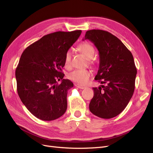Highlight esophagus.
Here are the masks:
<instances>
[{"instance_id":"1","label":"esophagus","mask_w":153,"mask_h":153,"mask_svg":"<svg viewBox=\"0 0 153 153\" xmlns=\"http://www.w3.org/2000/svg\"><path fill=\"white\" fill-rule=\"evenodd\" d=\"M75 85L76 87H77L78 88H79V89H85V88L86 87L84 86V85H81L78 84H75Z\"/></svg>"}]
</instances>
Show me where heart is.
<instances>
[{"label":"heart","instance_id":"b5f03b06","mask_svg":"<svg viewBox=\"0 0 153 153\" xmlns=\"http://www.w3.org/2000/svg\"><path fill=\"white\" fill-rule=\"evenodd\" d=\"M78 49L80 52L84 55L85 57L88 59L89 63H93V57L95 53V50L93 46L87 42L82 43L78 47ZM71 51L68 50L64 55V64L65 66L69 68L71 66ZM92 75V71L89 69H76L68 74V78L71 81L76 83L80 85H85L89 81L91 76Z\"/></svg>","mask_w":153,"mask_h":153}]
</instances>
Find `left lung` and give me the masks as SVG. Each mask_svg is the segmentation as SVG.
<instances>
[{
  "mask_svg": "<svg viewBox=\"0 0 153 153\" xmlns=\"http://www.w3.org/2000/svg\"><path fill=\"white\" fill-rule=\"evenodd\" d=\"M85 39L93 43L99 51L100 66L94 79L101 84L93 87L89 110L103 119L113 118L126 107L135 90L137 68L133 55L122 41L110 32L87 30Z\"/></svg>",
  "mask_w": 153,
  "mask_h": 153,
  "instance_id": "8db88e82",
  "label": "left lung"
}]
</instances>
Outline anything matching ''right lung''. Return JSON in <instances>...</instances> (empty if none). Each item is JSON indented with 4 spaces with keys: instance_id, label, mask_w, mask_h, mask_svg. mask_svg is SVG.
<instances>
[{
    "instance_id": "right-lung-1",
    "label": "right lung",
    "mask_w": 153,
    "mask_h": 153,
    "mask_svg": "<svg viewBox=\"0 0 153 153\" xmlns=\"http://www.w3.org/2000/svg\"><path fill=\"white\" fill-rule=\"evenodd\" d=\"M81 33L76 30L48 34L22 53L15 71L18 94L37 118L53 121L65 113L68 91L73 84L63 78L64 55Z\"/></svg>"
}]
</instances>
